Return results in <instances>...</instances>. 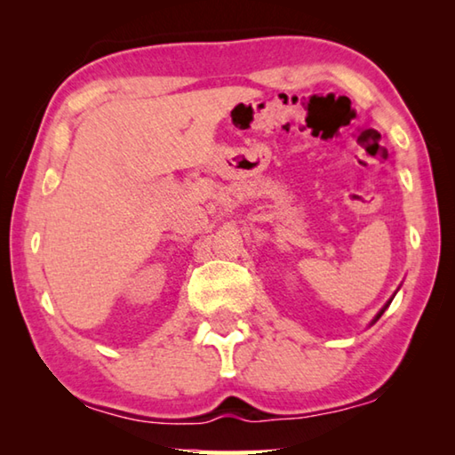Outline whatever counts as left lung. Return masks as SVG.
Here are the masks:
<instances>
[{"instance_id":"left-lung-1","label":"left lung","mask_w":455,"mask_h":455,"mask_svg":"<svg viewBox=\"0 0 455 455\" xmlns=\"http://www.w3.org/2000/svg\"><path fill=\"white\" fill-rule=\"evenodd\" d=\"M389 303H391V301H387V305H385V307H383V309H381L379 313H377V315H375V319H373V323H375L377 319H379V317H381V315H383V311H385V309H387V307H389Z\"/></svg>"}]
</instances>
